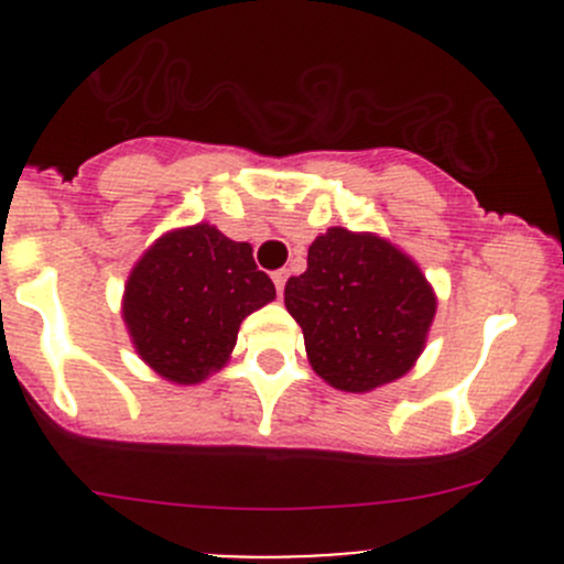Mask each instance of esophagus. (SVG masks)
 I'll use <instances>...</instances> for the list:
<instances>
[{
	"instance_id": "34e87169",
	"label": "esophagus",
	"mask_w": 564,
	"mask_h": 564,
	"mask_svg": "<svg viewBox=\"0 0 564 564\" xmlns=\"http://www.w3.org/2000/svg\"><path fill=\"white\" fill-rule=\"evenodd\" d=\"M286 278H289V270H275V272H272V283H275L278 294H283V286H286Z\"/></svg>"
}]
</instances>
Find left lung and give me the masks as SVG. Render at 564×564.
Instances as JSON below:
<instances>
[{
	"mask_svg": "<svg viewBox=\"0 0 564 564\" xmlns=\"http://www.w3.org/2000/svg\"><path fill=\"white\" fill-rule=\"evenodd\" d=\"M286 311L324 382L366 392L403 377L436 314L420 267L388 240L327 229L308 248V270L289 278Z\"/></svg>",
	"mask_w": 564,
	"mask_h": 564,
	"instance_id": "8db88e82",
	"label": "left lung"
}]
</instances>
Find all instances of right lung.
<instances>
[{"label": "right lung", "instance_id": "add662e5", "mask_svg": "<svg viewBox=\"0 0 564 564\" xmlns=\"http://www.w3.org/2000/svg\"><path fill=\"white\" fill-rule=\"evenodd\" d=\"M275 300L248 242L198 224L161 237L124 286V324L141 360L163 379L196 384L224 368L242 318Z\"/></svg>", "mask_w": 564, "mask_h": 564}]
</instances>
